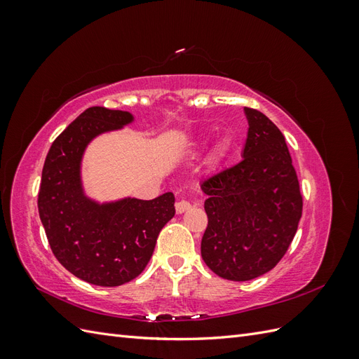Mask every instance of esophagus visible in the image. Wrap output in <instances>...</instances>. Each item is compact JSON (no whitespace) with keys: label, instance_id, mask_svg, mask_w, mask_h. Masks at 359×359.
<instances>
[{"label":"esophagus","instance_id":"1","mask_svg":"<svg viewBox=\"0 0 359 359\" xmlns=\"http://www.w3.org/2000/svg\"><path fill=\"white\" fill-rule=\"evenodd\" d=\"M191 208V203L189 202V201H178L177 203H175V210H177V214H182V212H186L187 210H190Z\"/></svg>","mask_w":359,"mask_h":359}]
</instances>
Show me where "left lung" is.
I'll use <instances>...</instances> for the list:
<instances>
[{
  "label": "left lung",
  "instance_id": "obj_1",
  "mask_svg": "<svg viewBox=\"0 0 359 359\" xmlns=\"http://www.w3.org/2000/svg\"><path fill=\"white\" fill-rule=\"evenodd\" d=\"M248 133L243 160L205 180L208 226L203 262L219 277L247 281L285 256L297 233L302 196L283 133L271 119L244 107Z\"/></svg>",
  "mask_w": 359,
  "mask_h": 359
}]
</instances>
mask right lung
<instances>
[{
  "label": "right lung",
  "mask_w": 359,
  "mask_h": 359,
  "mask_svg": "<svg viewBox=\"0 0 359 359\" xmlns=\"http://www.w3.org/2000/svg\"><path fill=\"white\" fill-rule=\"evenodd\" d=\"M126 111L88 107L53 140L41 172L39 214L52 253L78 278L95 286L128 283L145 269L160 231L175 215V196L124 198L100 203L85 194L86 147L133 121Z\"/></svg>",
  "instance_id": "add662e5"
}]
</instances>
